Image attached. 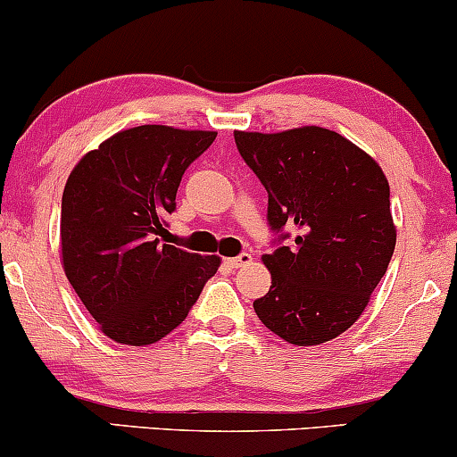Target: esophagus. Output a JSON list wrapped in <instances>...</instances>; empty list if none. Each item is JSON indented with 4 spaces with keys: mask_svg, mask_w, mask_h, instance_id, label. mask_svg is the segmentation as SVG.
<instances>
[{
    "mask_svg": "<svg viewBox=\"0 0 457 457\" xmlns=\"http://www.w3.org/2000/svg\"><path fill=\"white\" fill-rule=\"evenodd\" d=\"M251 260H253L251 258V253H240V255H236V258L225 260V266H229V269H240V266L249 264Z\"/></svg>",
    "mask_w": 457,
    "mask_h": 457,
    "instance_id": "obj_1",
    "label": "esophagus"
}]
</instances>
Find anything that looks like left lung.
<instances>
[{"instance_id": "1", "label": "left lung", "mask_w": 457, "mask_h": 457, "mask_svg": "<svg viewBox=\"0 0 457 457\" xmlns=\"http://www.w3.org/2000/svg\"><path fill=\"white\" fill-rule=\"evenodd\" d=\"M269 193L272 286L253 303L266 328L295 345L335 339L359 320L395 249L389 182L335 130L234 133Z\"/></svg>"}]
</instances>
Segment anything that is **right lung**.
<instances>
[{"instance_id":"add662e5","label":"right lung","mask_w":457,"mask_h":457,"mask_svg":"<svg viewBox=\"0 0 457 457\" xmlns=\"http://www.w3.org/2000/svg\"><path fill=\"white\" fill-rule=\"evenodd\" d=\"M217 133L144 124L87 152L62 195V258L77 296L118 344L148 345L188 316L221 260L165 245L182 176Z\"/></svg>"}]
</instances>
